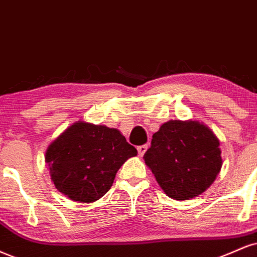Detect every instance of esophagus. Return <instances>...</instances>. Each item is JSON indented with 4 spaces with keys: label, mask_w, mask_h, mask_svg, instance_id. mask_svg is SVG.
I'll use <instances>...</instances> for the list:
<instances>
[{
    "label": "esophagus",
    "mask_w": 257,
    "mask_h": 257,
    "mask_svg": "<svg viewBox=\"0 0 257 257\" xmlns=\"http://www.w3.org/2000/svg\"><path fill=\"white\" fill-rule=\"evenodd\" d=\"M147 148H148L147 145H141V146H139V147H138V152H139V156H140V157L144 156V154L146 153Z\"/></svg>",
    "instance_id": "obj_1"
}]
</instances>
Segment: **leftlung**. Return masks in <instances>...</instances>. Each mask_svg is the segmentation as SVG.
Returning <instances> with one entry per match:
<instances>
[{
	"instance_id": "1",
	"label": "left lung",
	"mask_w": 257,
	"mask_h": 257,
	"mask_svg": "<svg viewBox=\"0 0 257 257\" xmlns=\"http://www.w3.org/2000/svg\"><path fill=\"white\" fill-rule=\"evenodd\" d=\"M144 159L166 195L178 201L208 189L222 166L219 139L195 119H170L162 124Z\"/></svg>"
}]
</instances>
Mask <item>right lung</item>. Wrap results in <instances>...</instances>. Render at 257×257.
I'll use <instances>...</instances> for the list:
<instances>
[{
    "mask_svg": "<svg viewBox=\"0 0 257 257\" xmlns=\"http://www.w3.org/2000/svg\"><path fill=\"white\" fill-rule=\"evenodd\" d=\"M137 154L118 129L78 120L49 145L45 163L60 193L91 203L109 191L120 166Z\"/></svg>",
    "mask_w": 257,
    "mask_h": 257,
    "instance_id": "right-lung-1",
    "label": "right lung"
}]
</instances>
